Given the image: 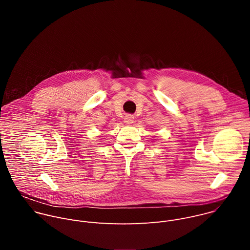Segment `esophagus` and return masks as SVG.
I'll list each match as a JSON object with an SVG mask.
<instances>
[{"instance_id": "1", "label": "esophagus", "mask_w": 250, "mask_h": 250, "mask_svg": "<svg viewBox=\"0 0 250 250\" xmlns=\"http://www.w3.org/2000/svg\"><path fill=\"white\" fill-rule=\"evenodd\" d=\"M133 120H134V117L131 115H125L124 118V121L126 125H131L133 123Z\"/></svg>"}]
</instances>
